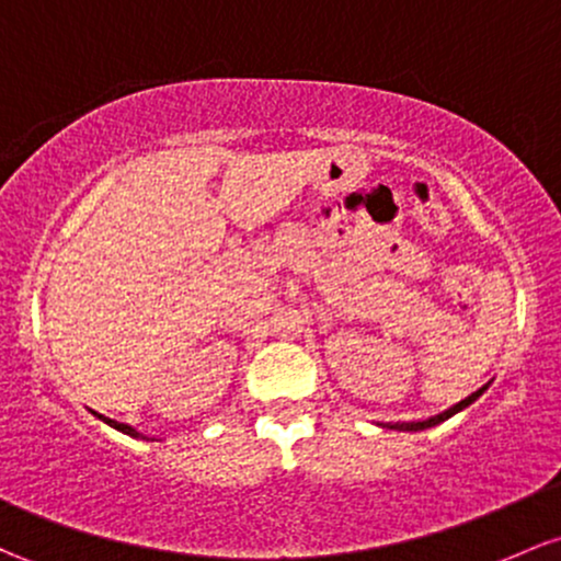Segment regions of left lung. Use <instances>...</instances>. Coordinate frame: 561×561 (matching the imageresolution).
I'll use <instances>...</instances> for the list:
<instances>
[{
	"label": "left lung",
	"mask_w": 561,
	"mask_h": 561,
	"mask_svg": "<svg viewBox=\"0 0 561 561\" xmlns=\"http://www.w3.org/2000/svg\"><path fill=\"white\" fill-rule=\"evenodd\" d=\"M484 391H488V386H482V389H479V391H473L471 397L460 399V402H458V404H453L450 410H445V412H439V415L428 417V421H412V423H386V426H383V423H380V426H383V428H397V431H423V428H431V426H439L442 421H447V417H453L455 412L466 410V408H469V404L477 402V399L482 397Z\"/></svg>",
	"instance_id": "1"
}]
</instances>
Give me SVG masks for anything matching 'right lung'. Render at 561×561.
<instances>
[{
  "label": "right lung",
  "mask_w": 561,
  "mask_h": 561,
  "mask_svg": "<svg viewBox=\"0 0 561 561\" xmlns=\"http://www.w3.org/2000/svg\"><path fill=\"white\" fill-rule=\"evenodd\" d=\"M95 415H98V412H95ZM98 417H101V421H103V423H108V426H111V428L122 431V434H127V436H135V439H138V436H140V439H146V436H144V434H138V431H135L133 426H127V423H119V421H111V417H106V415H98Z\"/></svg>",
  "instance_id": "1"
}]
</instances>
